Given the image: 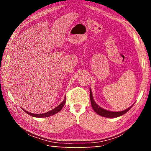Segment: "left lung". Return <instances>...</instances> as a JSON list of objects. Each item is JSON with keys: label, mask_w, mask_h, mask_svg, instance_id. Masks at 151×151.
I'll return each instance as SVG.
<instances>
[{"label": "left lung", "mask_w": 151, "mask_h": 151, "mask_svg": "<svg viewBox=\"0 0 151 151\" xmlns=\"http://www.w3.org/2000/svg\"><path fill=\"white\" fill-rule=\"evenodd\" d=\"M90 100H91L92 108L94 110V111L96 112V113L99 115H101V116H102V117H108V118H114V117H117L121 116V115H123L124 114H126L127 112L129 111L134 105V104H132L129 108H127V109H126V110H124L123 111H109L107 110H105V109H103L99 106L97 105V104L95 102L93 98V95H92V92L91 91V89H90Z\"/></svg>", "instance_id": "8db88e82"}]
</instances>
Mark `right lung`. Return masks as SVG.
<instances>
[{
    "mask_svg": "<svg viewBox=\"0 0 151 151\" xmlns=\"http://www.w3.org/2000/svg\"><path fill=\"white\" fill-rule=\"evenodd\" d=\"M66 97L64 99V100L63 101V102L61 103L60 105L58 106L57 107H56L55 108H54L53 110H50L49 111H47L46 113H44V114H32V113H30V112H28L27 111H26L24 109H22L24 111V112H26V113L28 115H30V116H32L34 117H50L51 115H53L54 114H56L58 112H59L63 108V106L65 105V100H66Z\"/></svg>",
    "mask_w": 151,
    "mask_h": 151,
    "instance_id": "add662e5",
    "label": "right lung"
}]
</instances>
